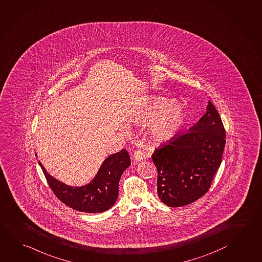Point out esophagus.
<instances>
[{"label": "esophagus", "instance_id": "34e87169", "mask_svg": "<svg viewBox=\"0 0 262 262\" xmlns=\"http://www.w3.org/2000/svg\"><path fill=\"white\" fill-rule=\"evenodd\" d=\"M133 158L137 162H140L143 158H144V153H143L142 150H140V149H136V150L134 151Z\"/></svg>", "mask_w": 262, "mask_h": 262}]
</instances>
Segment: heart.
<instances>
[{
  "mask_svg": "<svg viewBox=\"0 0 262 262\" xmlns=\"http://www.w3.org/2000/svg\"><path fill=\"white\" fill-rule=\"evenodd\" d=\"M162 97L151 98L145 102L138 115V120L146 124L153 119L148 128L150 138L163 141L176 133L185 118V110L178 102H171Z\"/></svg>",
  "mask_w": 262,
  "mask_h": 262,
  "instance_id": "b5f03b06",
  "label": "heart"
}]
</instances>
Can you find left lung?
<instances>
[{
	"instance_id": "obj_1",
	"label": "left lung",
	"mask_w": 262,
	"mask_h": 262,
	"mask_svg": "<svg viewBox=\"0 0 262 262\" xmlns=\"http://www.w3.org/2000/svg\"><path fill=\"white\" fill-rule=\"evenodd\" d=\"M225 146V129L210 101L206 114L186 132L174 135L153 152L157 192L169 207L190 204L208 192L219 169Z\"/></svg>"
}]
</instances>
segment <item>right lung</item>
I'll list each match as a JSON object with an SVG mask.
<instances>
[{"instance_id":"add662e5","label":"right lung","mask_w":262,"mask_h":262,"mask_svg":"<svg viewBox=\"0 0 262 262\" xmlns=\"http://www.w3.org/2000/svg\"><path fill=\"white\" fill-rule=\"evenodd\" d=\"M130 163L128 152L122 149L105 160L90 184L73 187L50 176L41 162H38L54 195L72 209L88 213L103 212L114 206L118 198L120 178Z\"/></svg>"}]
</instances>
